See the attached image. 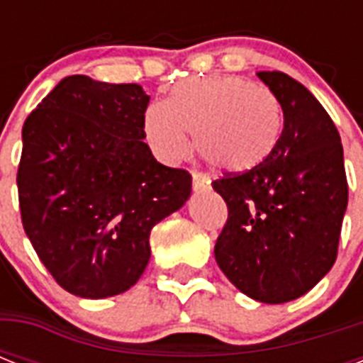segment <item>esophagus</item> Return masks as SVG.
<instances>
[{
  "label": "esophagus",
  "mask_w": 363,
  "mask_h": 363,
  "mask_svg": "<svg viewBox=\"0 0 363 363\" xmlns=\"http://www.w3.org/2000/svg\"><path fill=\"white\" fill-rule=\"evenodd\" d=\"M192 184L196 192H203V190H209L211 188L209 177L201 173V171H192Z\"/></svg>",
  "instance_id": "1"
}]
</instances>
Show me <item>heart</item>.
Returning <instances> with one entry per match:
<instances>
[{"instance_id":"heart-1","label":"heart","mask_w":363,"mask_h":363,"mask_svg":"<svg viewBox=\"0 0 363 363\" xmlns=\"http://www.w3.org/2000/svg\"><path fill=\"white\" fill-rule=\"evenodd\" d=\"M194 147L211 167L245 173L258 167L275 148L281 109L275 96L235 75L188 79L169 101H152L145 113V133L162 160L173 162Z\"/></svg>"}]
</instances>
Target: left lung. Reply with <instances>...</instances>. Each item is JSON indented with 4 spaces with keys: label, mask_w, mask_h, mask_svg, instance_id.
Masks as SVG:
<instances>
[{
    "label": "left lung",
    "mask_w": 363,
    "mask_h": 363,
    "mask_svg": "<svg viewBox=\"0 0 363 363\" xmlns=\"http://www.w3.org/2000/svg\"><path fill=\"white\" fill-rule=\"evenodd\" d=\"M284 125L267 158L224 173L213 188L228 205L216 264L248 298L286 303L332 269L349 201L339 131L313 94L281 71H259Z\"/></svg>",
    "instance_id": "8db88e82"
}]
</instances>
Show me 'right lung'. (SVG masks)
Listing matches in <instances>:
<instances>
[{
  "instance_id": "add662e5",
  "label": "right lung",
  "mask_w": 363,
  "mask_h": 363,
  "mask_svg": "<svg viewBox=\"0 0 363 363\" xmlns=\"http://www.w3.org/2000/svg\"><path fill=\"white\" fill-rule=\"evenodd\" d=\"M139 84L65 77L22 128V226L54 281L99 299L125 292L150 258V230L181 209L192 175L156 162Z\"/></svg>"
}]
</instances>
